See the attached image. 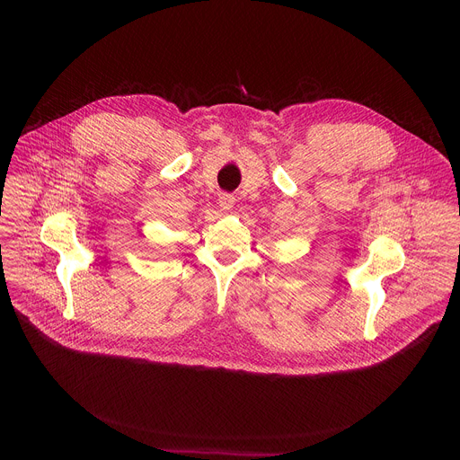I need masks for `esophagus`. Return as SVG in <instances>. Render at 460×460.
Masks as SVG:
<instances>
[{
    "instance_id": "obj_1",
    "label": "esophagus",
    "mask_w": 460,
    "mask_h": 460,
    "mask_svg": "<svg viewBox=\"0 0 460 460\" xmlns=\"http://www.w3.org/2000/svg\"><path fill=\"white\" fill-rule=\"evenodd\" d=\"M218 206H220L224 211H231L233 206H234V196H233V194H227V192L220 194V196H218Z\"/></svg>"
}]
</instances>
